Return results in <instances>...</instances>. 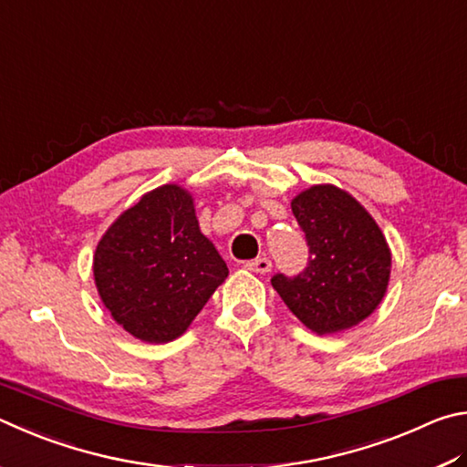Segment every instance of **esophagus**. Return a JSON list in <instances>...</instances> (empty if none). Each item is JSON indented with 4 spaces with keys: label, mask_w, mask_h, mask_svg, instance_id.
<instances>
[{
    "label": "esophagus",
    "mask_w": 467,
    "mask_h": 467,
    "mask_svg": "<svg viewBox=\"0 0 467 467\" xmlns=\"http://www.w3.org/2000/svg\"><path fill=\"white\" fill-rule=\"evenodd\" d=\"M246 268H248V271H252V273L266 275V273H271L273 263H271V258L263 256V258H256V260H248V263H246Z\"/></svg>",
    "instance_id": "esophagus-1"
}]
</instances>
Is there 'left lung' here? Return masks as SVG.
<instances>
[{"instance_id":"left-lung-1","label":"left lung","mask_w":467,"mask_h":467,"mask_svg":"<svg viewBox=\"0 0 467 467\" xmlns=\"http://www.w3.org/2000/svg\"><path fill=\"white\" fill-rule=\"evenodd\" d=\"M307 244V265L271 283L293 314L316 334L363 322L386 296L391 254L373 217L348 192L322 184L291 202Z\"/></svg>"}]
</instances>
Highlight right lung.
Segmentation results:
<instances>
[{
  "mask_svg": "<svg viewBox=\"0 0 467 467\" xmlns=\"http://www.w3.org/2000/svg\"><path fill=\"white\" fill-rule=\"evenodd\" d=\"M227 275L201 234L191 194L176 184L155 188L122 213L94 256L106 309L145 342L178 338Z\"/></svg>",
  "mask_w": 467,
  "mask_h": 467,
  "instance_id": "obj_1",
  "label": "right lung"
}]
</instances>
